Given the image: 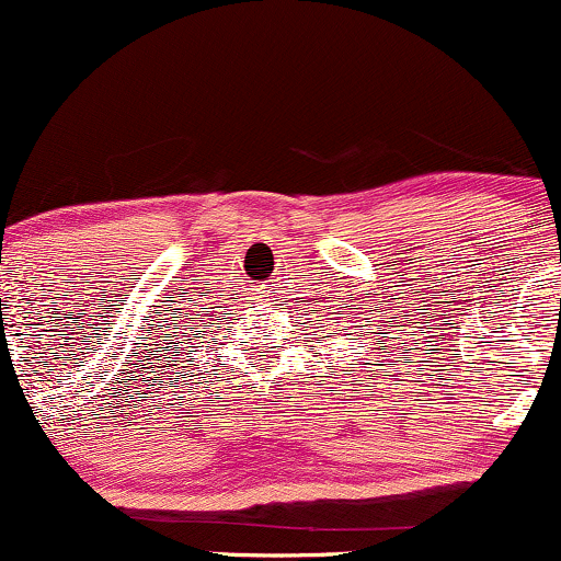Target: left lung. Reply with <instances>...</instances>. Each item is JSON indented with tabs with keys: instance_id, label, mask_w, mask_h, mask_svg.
Segmentation results:
<instances>
[{
	"instance_id": "left-lung-1",
	"label": "left lung",
	"mask_w": 561,
	"mask_h": 561,
	"mask_svg": "<svg viewBox=\"0 0 561 561\" xmlns=\"http://www.w3.org/2000/svg\"><path fill=\"white\" fill-rule=\"evenodd\" d=\"M377 334H379V332H377ZM358 337H362V334H358Z\"/></svg>"
}]
</instances>
